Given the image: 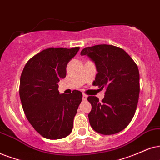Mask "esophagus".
<instances>
[{
  "label": "esophagus",
  "mask_w": 160,
  "mask_h": 160,
  "mask_svg": "<svg viewBox=\"0 0 160 160\" xmlns=\"http://www.w3.org/2000/svg\"><path fill=\"white\" fill-rule=\"evenodd\" d=\"M86 99H87V95L85 94H82V100H86Z\"/></svg>",
  "instance_id": "1"
}]
</instances>
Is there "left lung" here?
I'll use <instances>...</instances> for the list:
<instances>
[{
    "label": "left lung",
    "mask_w": 160,
    "mask_h": 160,
    "mask_svg": "<svg viewBox=\"0 0 160 160\" xmlns=\"http://www.w3.org/2000/svg\"><path fill=\"white\" fill-rule=\"evenodd\" d=\"M94 62L98 74L93 85L106 88L102 102L97 97L87 100L92 105L88 120L99 134H114L128 126L134 117L139 94V74L137 64L122 48L101 44L80 52Z\"/></svg>",
    "instance_id": "8db88e82"
}]
</instances>
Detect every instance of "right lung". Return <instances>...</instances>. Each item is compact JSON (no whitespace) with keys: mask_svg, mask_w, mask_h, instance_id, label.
<instances>
[{"mask_svg":"<svg viewBox=\"0 0 160 160\" xmlns=\"http://www.w3.org/2000/svg\"><path fill=\"white\" fill-rule=\"evenodd\" d=\"M79 49L46 48L24 66L19 89L22 107L30 124L44 138H64L73 128L82 92L60 94L58 82L66 78V66Z\"/></svg>","mask_w":160,"mask_h":160,"instance_id":"1","label":"right lung"}]
</instances>
